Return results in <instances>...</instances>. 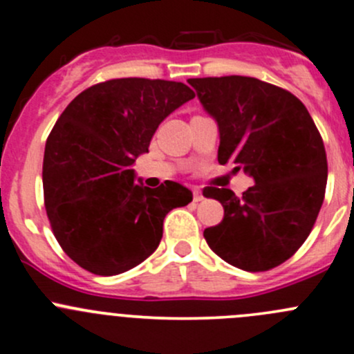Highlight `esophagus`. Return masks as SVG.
Here are the masks:
<instances>
[{"label":"esophagus","mask_w":354,"mask_h":354,"mask_svg":"<svg viewBox=\"0 0 354 354\" xmlns=\"http://www.w3.org/2000/svg\"><path fill=\"white\" fill-rule=\"evenodd\" d=\"M192 199H194V203H199V201H203V192H201L199 189H192Z\"/></svg>","instance_id":"esophagus-1"}]
</instances>
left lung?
Listing matches in <instances>:
<instances>
[{"mask_svg": "<svg viewBox=\"0 0 354 354\" xmlns=\"http://www.w3.org/2000/svg\"><path fill=\"white\" fill-rule=\"evenodd\" d=\"M219 128L218 162L254 184L243 197L206 187L224 218L204 230L209 248L246 272L279 267L306 241L328 182L324 143L299 97L245 75L189 79Z\"/></svg>", "mask_w": 354, "mask_h": 354, "instance_id": "left-lung-1", "label": "left lung"}]
</instances>
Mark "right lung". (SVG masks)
I'll return each mask as SVG.
<instances>
[{
  "instance_id": "add662e5",
  "label": "right lung",
  "mask_w": 354,
  "mask_h": 354,
  "mask_svg": "<svg viewBox=\"0 0 354 354\" xmlns=\"http://www.w3.org/2000/svg\"><path fill=\"white\" fill-rule=\"evenodd\" d=\"M196 96L162 79H111L71 101L47 138L44 196L57 241L79 267L96 275L123 273L157 250L163 219L187 206L192 192L167 180L135 182L158 124Z\"/></svg>"
}]
</instances>
